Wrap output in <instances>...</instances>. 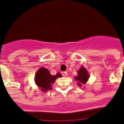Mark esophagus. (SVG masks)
Listing matches in <instances>:
<instances>
[{"instance_id": "esophagus-1", "label": "esophagus", "mask_w": 124, "mask_h": 124, "mask_svg": "<svg viewBox=\"0 0 124 124\" xmlns=\"http://www.w3.org/2000/svg\"><path fill=\"white\" fill-rule=\"evenodd\" d=\"M61 74H62V75H63V76H66L68 75V72L67 71H63V72H61Z\"/></svg>"}]
</instances>
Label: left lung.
<instances>
[{
	"instance_id": "8db88e82",
	"label": "left lung",
	"mask_w": 124,
	"mask_h": 124,
	"mask_svg": "<svg viewBox=\"0 0 124 124\" xmlns=\"http://www.w3.org/2000/svg\"><path fill=\"white\" fill-rule=\"evenodd\" d=\"M78 75L74 77V79H76L78 82V86H83V84H86V82L88 81L89 75V73L86 69L84 67L81 68L80 70H78Z\"/></svg>"
}]
</instances>
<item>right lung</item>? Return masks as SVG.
Masks as SVG:
<instances>
[{"label":"right lung","mask_w":124,"mask_h":124,"mask_svg":"<svg viewBox=\"0 0 124 124\" xmlns=\"http://www.w3.org/2000/svg\"><path fill=\"white\" fill-rule=\"evenodd\" d=\"M62 76L60 73H57L56 75H51L49 70L41 68L38 70L35 74V82L38 87L41 88V90L46 92L48 90H51V84L54 83L58 78Z\"/></svg>","instance_id":"obj_1"}]
</instances>
